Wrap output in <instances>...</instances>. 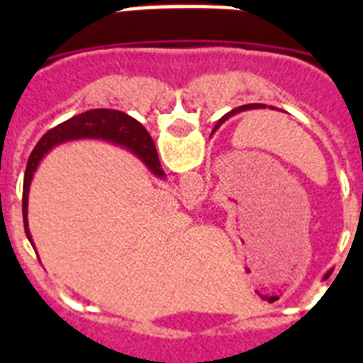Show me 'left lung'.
<instances>
[{
  "mask_svg": "<svg viewBox=\"0 0 363 363\" xmlns=\"http://www.w3.org/2000/svg\"><path fill=\"white\" fill-rule=\"evenodd\" d=\"M252 108H265V105H264V104H249V105H242V107L234 108V111H230L229 114H225V116H223V118H221L220 121H218V123H216V127H214V130H216L218 127H220V125L223 123V121H225V120H229V116H234V114H236V112H243V111H252Z\"/></svg>",
  "mask_w": 363,
  "mask_h": 363,
  "instance_id": "1",
  "label": "left lung"
}]
</instances>
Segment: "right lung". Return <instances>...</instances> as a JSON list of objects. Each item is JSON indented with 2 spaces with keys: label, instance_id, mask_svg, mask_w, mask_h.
I'll list each match as a JSON object with an SVG mask.
<instances>
[{
  "label": "right lung",
  "instance_id": "1",
  "mask_svg": "<svg viewBox=\"0 0 363 363\" xmlns=\"http://www.w3.org/2000/svg\"><path fill=\"white\" fill-rule=\"evenodd\" d=\"M72 140H105V142L116 143V145L125 147V149H129L130 152L136 154L138 158L149 167V171L154 176H158V178L165 176L162 165H160L158 152H156L152 138L149 136V133L140 121H136L125 112L112 111V108H94V111L82 112L78 116L56 125L54 129L47 130L43 138L38 142V145L34 147L30 158H28L27 169H25L23 223L25 233H27V238L30 240L32 247H34V242H32L27 220L30 182L45 154L49 152L52 147L60 145V143L72 142Z\"/></svg>",
  "mask_w": 363,
  "mask_h": 363
}]
</instances>
